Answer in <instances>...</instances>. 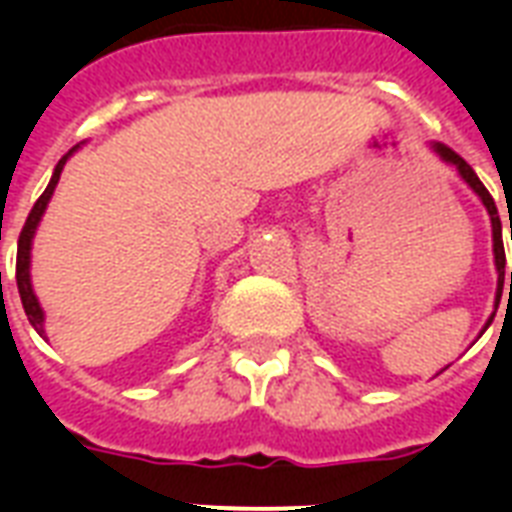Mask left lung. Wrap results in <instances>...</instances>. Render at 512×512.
<instances>
[{"label": "left lung", "mask_w": 512, "mask_h": 512, "mask_svg": "<svg viewBox=\"0 0 512 512\" xmlns=\"http://www.w3.org/2000/svg\"><path fill=\"white\" fill-rule=\"evenodd\" d=\"M430 148H433V154H436L441 162L449 164V167H454V170H457V175H460L462 180L470 185V191L476 193L478 199H481V204L486 207V212H489V220H492L494 268H497V297H494V308H497V305H500V297H502V284H505V279H508V276H505V247H502V223H500V212H497V204H494L492 193L486 191V185L478 180V175L473 172V167H470V164L465 162L460 154H454L452 148L444 146V143H430ZM510 241H512V223H510ZM510 292H512V271H510ZM494 313L489 316V321H486V327L492 324ZM486 327L481 329V332H486Z\"/></svg>", "instance_id": "8db88e82"}]
</instances>
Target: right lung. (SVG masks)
Wrapping results in <instances>:
<instances>
[{
  "mask_svg": "<svg viewBox=\"0 0 512 512\" xmlns=\"http://www.w3.org/2000/svg\"><path fill=\"white\" fill-rule=\"evenodd\" d=\"M76 148L74 146L71 151H68L63 159L58 162V167H55V172H52L50 183H47V188H44V193L36 199L34 209L28 212V220L26 225H23V231H20V239H18V263H15V279H18V292H20V303H23V311H26L28 321H31V327L39 332V335L44 337V311L42 305H39V300H36L34 295V287H31V244H34V233L36 228H39V220H42L44 209H47V204H50L52 193H55V185H58L60 180V172H63V167H66L68 156L74 154Z\"/></svg>",
  "mask_w": 512,
  "mask_h": 512,
  "instance_id": "obj_1",
  "label": "right lung"
}]
</instances>
